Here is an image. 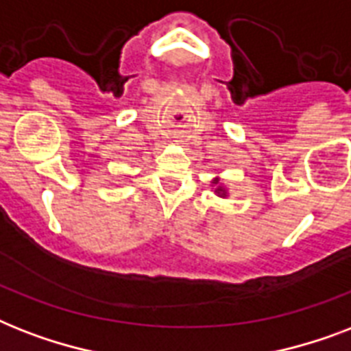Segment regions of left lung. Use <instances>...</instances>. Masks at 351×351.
Here are the masks:
<instances>
[{
	"mask_svg": "<svg viewBox=\"0 0 351 351\" xmlns=\"http://www.w3.org/2000/svg\"><path fill=\"white\" fill-rule=\"evenodd\" d=\"M211 189H213L217 197H220V198H228V197H230V191H228V187H226L224 184H220L219 176L211 180Z\"/></svg>",
	"mask_w": 351,
	"mask_h": 351,
	"instance_id": "1",
	"label": "left lung"
}]
</instances>
